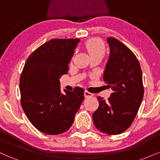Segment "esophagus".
Listing matches in <instances>:
<instances>
[{
  "label": "esophagus",
  "instance_id": "34e87169",
  "mask_svg": "<svg viewBox=\"0 0 160 160\" xmlns=\"http://www.w3.org/2000/svg\"><path fill=\"white\" fill-rule=\"evenodd\" d=\"M84 95H85L86 98H89V97H92L93 95L92 93L89 92H88L87 90H85L84 92Z\"/></svg>",
  "mask_w": 160,
  "mask_h": 160
}]
</instances>
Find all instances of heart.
Listing matches in <instances>:
<instances>
[{
    "label": "heart",
    "mask_w": 160,
    "mask_h": 160,
    "mask_svg": "<svg viewBox=\"0 0 160 160\" xmlns=\"http://www.w3.org/2000/svg\"><path fill=\"white\" fill-rule=\"evenodd\" d=\"M85 47L91 57H103L105 54L106 47L103 40L99 38H91L85 43Z\"/></svg>",
    "instance_id": "1"
}]
</instances>
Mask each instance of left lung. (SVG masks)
Masks as SVG:
<instances>
[{
    "label": "left lung",
    "mask_w": 160,
    "mask_h": 160,
    "mask_svg": "<svg viewBox=\"0 0 160 160\" xmlns=\"http://www.w3.org/2000/svg\"><path fill=\"white\" fill-rule=\"evenodd\" d=\"M111 54L104 72L107 88L113 90L105 101L98 96L92 114L95 128L107 135H119L131 126L144 96L142 71L137 57L124 43L108 38Z\"/></svg>",
    "instance_id": "obj_1"
}]
</instances>
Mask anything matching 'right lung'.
Instances as JSON below:
<instances>
[{"label": "right lung", "mask_w": 160, "mask_h": 160, "mask_svg": "<svg viewBox=\"0 0 160 160\" xmlns=\"http://www.w3.org/2000/svg\"><path fill=\"white\" fill-rule=\"evenodd\" d=\"M80 39H52L29 56L20 76L21 105L40 132L59 135L69 129L84 99V89L75 87L62 94L59 78L68 74V63Z\"/></svg>", "instance_id": "obj_1"}]
</instances>
